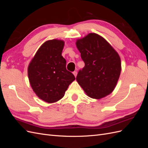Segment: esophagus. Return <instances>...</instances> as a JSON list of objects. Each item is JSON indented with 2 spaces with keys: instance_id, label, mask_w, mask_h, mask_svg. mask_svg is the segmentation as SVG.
I'll use <instances>...</instances> for the list:
<instances>
[{
  "instance_id": "obj_1",
  "label": "esophagus",
  "mask_w": 148,
  "mask_h": 148,
  "mask_svg": "<svg viewBox=\"0 0 148 148\" xmlns=\"http://www.w3.org/2000/svg\"><path fill=\"white\" fill-rule=\"evenodd\" d=\"M73 75H75V77H77V71H73Z\"/></svg>"
}]
</instances>
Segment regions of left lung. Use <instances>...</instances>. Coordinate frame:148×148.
<instances>
[{
	"label": "left lung",
	"instance_id": "left-lung-1",
	"mask_svg": "<svg viewBox=\"0 0 148 148\" xmlns=\"http://www.w3.org/2000/svg\"><path fill=\"white\" fill-rule=\"evenodd\" d=\"M77 47L84 66L79 70L77 81L86 95L101 99L113 91L121 71L120 58L105 39L89 33L78 39Z\"/></svg>",
	"mask_w": 148,
	"mask_h": 148
}]
</instances>
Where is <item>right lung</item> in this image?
Returning <instances> with one entry per match:
<instances>
[{"label":"right lung","mask_w":148,"mask_h":148,"mask_svg":"<svg viewBox=\"0 0 148 148\" xmlns=\"http://www.w3.org/2000/svg\"><path fill=\"white\" fill-rule=\"evenodd\" d=\"M64 42L47 41L39 47L28 69L29 83L40 99L48 103L60 100L69 84L75 79L66 69V60L62 56Z\"/></svg>","instance_id":"obj_1"}]
</instances>
